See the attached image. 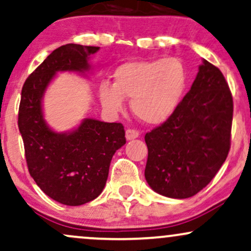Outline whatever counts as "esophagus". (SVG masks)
<instances>
[{"label":"esophagus","mask_w":251,"mask_h":251,"mask_svg":"<svg viewBox=\"0 0 251 251\" xmlns=\"http://www.w3.org/2000/svg\"><path fill=\"white\" fill-rule=\"evenodd\" d=\"M139 137V132L135 131V129H126V139L127 140H133L135 138Z\"/></svg>","instance_id":"1"}]
</instances>
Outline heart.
Returning a JSON list of instances; mask_svg holds the SVG:
<instances>
[{
	"label": "heart",
	"mask_w": 251,
	"mask_h": 251,
	"mask_svg": "<svg viewBox=\"0 0 251 251\" xmlns=\"http://www.w3.org/2000/svg\"><path fill=\"white\" fill-rule=\"evenodd\" d=\"M114 83L99 85V99L112 113L122 112L125 99H131L133 114L143 123L158 125L168 120L179 105L188 74L177 57L139 60L120 65Z\"/></svg>",
	"instance_id": "1"
}]
</instances>
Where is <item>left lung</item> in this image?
Here are the masks:
<instances>
[{
	"label": "left lung",
	"instance_id": "left-lung-1",
	"mask_svg": "<svg viewBox=\"0 0 251 251\" xmlns=\"http://www.w3.org/2000/svg\"><path fill=\"white\" fill-rule=\"evenodd\" d=\"M234 103L222 72L203 59L191 88L171 117L145 134V178L157 194L189 198L226 162Z\"/></svg>",
	"mask_w": 251,
	"mask_h": 251
}]
</instances>
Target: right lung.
I'll list each match as a JSON object with an SVG mask.
<instances>
[{
  "label": "right lung",
  "mask_w": 251,
  "mask_h": 251,
  "mask_svg": "<svg viewBox=\"0 0 251 251\" xmlns=\"http://www.w3.org/2000/svg\"><path fill=\"white\" fill-rule=\"evenodd\" d=\"M99 47L68 43L53 50L25 80L19 108V129L33 179L51 200L76 206L96 200L105 188L109 164L126 144L123 124L85 118L76 128L55 132L48 126L42 100L59 72L85 74Z\"/></svg>",
  "instance_id": "1"
}]
</instances>
